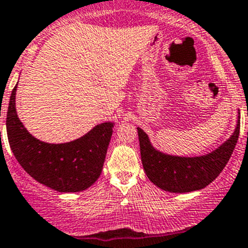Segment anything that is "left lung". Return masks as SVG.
I'll use <instances>...</instances> for the list:
<instances>
[{
	"mask_svg": "<svg viewBox=\"0 0 248 248\" xmlns=\"http://www.w3.org/2000/svg\"><path fill=\"white\" fill-rule=\"evenodd\" d=\"M140 159L147 177L158 188L169 193L200 190L218 177L229 162L240 135V116L231 137L220 147L199 157H178L152 146L143 129L137 127Z\"/></svg>",
	"mask_w": 248,
	"mask_h": 248,
	"instance_id": "8db88e82",
	"label": "left lung"
}]
</instances>
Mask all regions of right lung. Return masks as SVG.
I'll return each mask as SVG.
<instances>
[{"instance_id":"add662e5","label":"right lung","mask_w":248,"mask_h":248,"mask_svg":"<svg viewBox=\"0 0 248 248\" xmlns=\"http://www.w3.org/2000/svg\"><path fill=\"white\" fill-rule=\"evenodd\" d=\"M12 90L7 110L8 142L22 168L38 183L60 193H77L96 182L104 167L113 122L93 127L85 136L66 143H46L33 137L16 111Z\"/></svg>"}]
</instances>
